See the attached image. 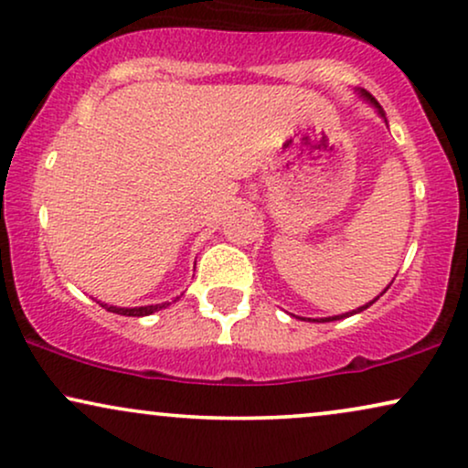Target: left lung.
Returning <instances> with one entry per match:
<instances>
[{"label": "left lung", "mask_w": 468, "mask_h": 468, "mask_svg": "<svg viewBox=\"0 0 468 468\" xmlns=\"http://www.w3.org/2000/svg\"><path fill=\"white\" fill-rule=\"evenodd\" d=\"M362 95H365L368 101H371V103H375V106H378V108H379V103H378V101H375V97H373L371 93H367V90H362ZM379 112H382V108H379ZM382 114H384V112H382ZM375 299H378V297H375ZM375 299H373V302H368L367 305H362V308H357V310H354V313H347V314H340V316H332V319H323V321H338V319H343V316H351V314H356V313H362V310H367V308H368V305H371V303H375Z\"/></svg>", "instance_id": "8db88e82"}]
</instances>
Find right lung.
I'll return each mask as SVG.
<instances>
[{
  "label": "right lung",
  "instance_id": "right-lung-1",
  "mask_svg": "<svg viewBox=\"0 0 468 468\" xmlns=\"http://www.w3.org/2000/svg\"><path fill=\"white\" fill-rule=\"evenodd\" d=\"M101 308H106L108 313H114V314H123V316H147L155 313V310H163L166 308L169 303H155V305H141V308H117V305H106V303H100Z\"/></svg>",
  "mask_w": 468,
  "mask_h": 468
}]
</instances>
